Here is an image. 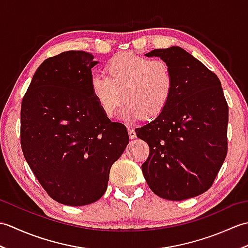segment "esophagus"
<instances>
[{
	"label": "esophagus",
	"instance_id": "obj_1",
	"mask_svg": "<svg viewBox=\"0 0 248 248\" xmlns=\"http://www.w3.org/2000/svg\"><path fill=\"white\" fill-rule=\"evenodd\" d=\"M128 130H129V136H130V139H131V140H134V139L136 138V132L134 131V129L129 128Z\"/></svg>",
	"mask_w": 248,
	"mask_h": 248
}]
</instances>
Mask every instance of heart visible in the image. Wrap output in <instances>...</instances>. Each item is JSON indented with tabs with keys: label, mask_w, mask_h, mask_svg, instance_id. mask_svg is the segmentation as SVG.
<instances>
[{
	"label": "heart",
	"mask_w": 248,
	"mask_h": 248,
	"mask_svg": "<svg viewBox=\"0 0 248 248\" xmlns=\"http://www.w3.org/2000/svg\"><path fill=\"white\" fill-rule=\"evenodd\" d=\"M107 77L92 78V93L102 113L113 118L124 99L127 104L120 117L129 123L160 116L170 103L175 77L171 67L162 60H151L133 53H120L104 67Z\"/></svg>",
	"instance_id": "b5f03b06"
}]
</instances>
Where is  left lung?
<instances>
[{
    "label": "left lung",
    "instance_id": "obj_1",
    "mask_svg": "<svg viewBox=\"0 0 248 248\" xmlns=\"http://www.w3.org/2000/svg\"><path fill=\"white\" fill-rule=\"evenodd\" d=\"M171 67L175 88L160 116L135 129L149 146L141 170L150 189L184 200L212 186L228 151V104L214 72L180 46L152 50Z\"/></svg>",
    "mask_w": 248,
    "mask_h": 248
}]
</instances>
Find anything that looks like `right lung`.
I'll list each match as a JSON object with an SVG mask.
<instances>
[{
  "mask_svg": "<svg viewBox=\"0 0 248 248\" xmlns=\"http://www.w3.org/2000/svg\"><path fill=\"white\" fill-rule=\"evenodd\" d=\"M85 51L49 57L21 104V148L37 180L57 202L85 205L108 188L113 163L129 144L125 125L110 121L92 93Z\"/></svg>",
  "mask_w": 248,
  "mask_h": 248,
  "instance_id": "obj_1",
  "label": "right lung"
}]
</instances>
